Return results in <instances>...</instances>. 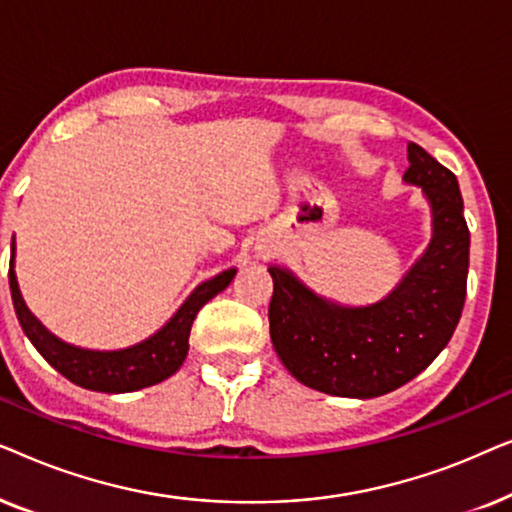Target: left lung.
<instances>
[{
    "label": "left lung",
    "mask_w": 512,
    "mask_h": 512,
    "mask_svg": "<svg viewBox=\"0 0 512 512\" xmlns=\"http://www.w3.org/2000/svg\"><path fill=\"white\" fill-rule=\"evenodd\" d=\"M408 186L431 212V240L394 289L345 305L310 289L291 268L270 265V338L284 368L321 394L375 398L417 377L450 342L466 298L471 235L457 177L408 144Z\"/></svg>",
    "instance_id": "left-lung-1"
}]
</instances>
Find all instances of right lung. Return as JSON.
Returning <instances> with one entry per match:
<instances>
[{"label":"right lung","mask_w":512,"mask_h":512,"mask_svg":"<svg viewBox=\"0 0 512 512\" xmlns=\"http://www.w3.org/2000/svg\"><path fill=\"white\" fill-rule=\"evenodd\" d=\"M235 275L237 268H228L200 282L191 296L179 305V310L149 338L121 349H88L58 338L25 305L16 277V237L11 240V298L25 335L37 347V352L69 382L90 391H102V394L139 391L177 373L188 354V335H191L195 314L202 305L219 296Z\"/></svg>","instance_id":"right-lung-1"}]
</instances>
